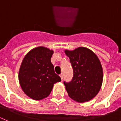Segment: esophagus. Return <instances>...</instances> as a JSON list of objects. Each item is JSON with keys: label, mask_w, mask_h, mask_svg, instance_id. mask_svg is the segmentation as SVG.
Wrapping results in <instances>:
<instances>
[{"label": "esophagus", "mask_w": 121, "mask_h": 121, "mask_svg": "<svg viewBox=\"0 0 121 121\" xmlns=\"http://www.w3.org/2000/svg\"><path fill=\"white\" fill-rule=\"evenodd\" d=\"M60 77H61V79H63V73H61L60 75Z\"/></svg>", "instance_id": "esophagus-1"}]
</instances>
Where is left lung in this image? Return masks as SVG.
<instances>
[{
  "instance_id": "obj_1",
  "label": "left lung",
  "mask_w": 121,
  "mask_h": 121,
  "mask_svg": "<svg viewBox=\"0 0 121 121\" xmlns=\"http://www.w3.org/2000/svg\"><path fill=\"white\" fill-rule=\"evenodd\" d=\"M65 52L73 71L72 81H64L69 96L78 103L90 101L98 93L103 83V67L98 57L84 47Z\"/></svg>"
}]
</instances>
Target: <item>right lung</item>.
Here are the masks:
<instances>
[{
    "instance_id": "add662e5",
    "label": "right lung",
    "mask_w": 121,
    "mask_h": 121,
    "mask_svg": "<svg viewBox=\"0 0 121 121\" xmlns=\"http://www.w3.org/2000/svg\"><path fill=\"white\" fill-rule=\"evenodd\" d=\"M52 50L39 46L25 55L18 72V80L24 93L34 100L48 97L55 83L61 81L51 63Z\"/></svg>"
}]
</instances>
